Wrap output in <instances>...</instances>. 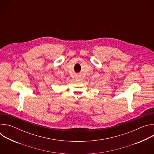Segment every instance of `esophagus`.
Masks as SVG:
<instances>
[{"mask_svg":"<svg viewBox=\"0 0 154 154\" xmlns=\"http://www.w3.org/2000/svg\"><path fill=\"white\" fill-rule=\"evenodd\" d=\"M80 79H81V78H80V75H77V76L75 77V80H76L77 81H80Z\"/></svg>","mask_w":154,"mask_h":154,"instance_id":"obj_1","label":"esophagus"}]
</instances>
